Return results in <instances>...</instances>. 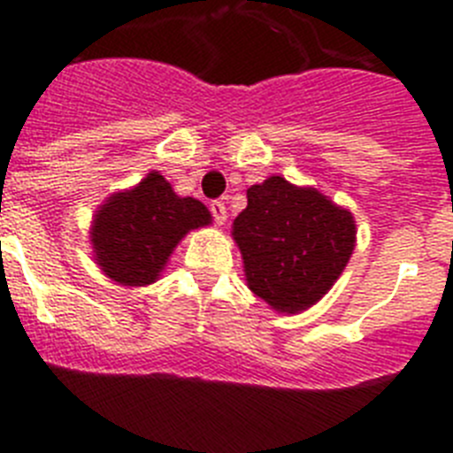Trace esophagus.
<instances>
[{
	"label": "esophagus",
	"instance_id": "1",
	"mask_svg": "<svg viewBox=\"0 0 453 453\" xmlns=\"http://www.w3.org/2000/svg\"><path fill=\"white\" fill-rule=\"evenodd\" d=\"M211 213H213L215 224H219V226H222V224L226 222V206H224L222 202H213V203H211Z\"/></svg>",
	"mask_w": 453,
	"mask_h": 453
}]
</instances>
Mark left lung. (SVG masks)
I'll return each mask as SVG.
<instances>
[{
    "label": "left lung",
    "mask_w": 453,
    "mask_h": 453,
    "mask_svg": "<svg viewBox=\"0 0 453 453\" xmlns=\"http://www.w3.org/2000/svg\"><path fill=\"white\" fill-rule=\"evenodd\" d=\"M247 288L272 311L297 315L318 303L345 272L356 219L313 186L267 177L247 188V208L231 226Z\"/></svg>",
    "instance_id": "left-lung-1"
}]
</instances>
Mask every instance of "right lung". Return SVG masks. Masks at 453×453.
I'll return each instance as SVG.
<instances>
[{
	"mask_svg": "<svg viewBox=\"0 0 453 453\" xmlns=\"http://www.w3.org/2000/svg\"><path fill=\"white\" fill-rule=\"evenodd\" d=\"M213 224L195 197H179L158 170L113 192L92 215L90 245L99 270L118 286L142 288L161 279L172 251L190 231Z\"/></svg>",
	"mask_w": 453,
	"mask_h": 453,
	"instance_id": "1",
	"label": "right lung"
}]
</instances>
